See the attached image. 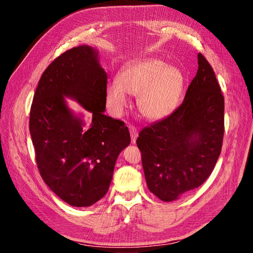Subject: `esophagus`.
I'll list each match as a JSON object with an SVG mask.
<instances>
[{
    "instance_id": "34e87169",
    "label": "esophagus",
    "mask_w": 253,
    "mask_h": 253,
    "mask_svg": "<svg viewBox=\"0 0 253 253\" xmlns=\"http://www.w3.org/2000/svg\"><path fill=\"white\" fill-rule=\"evenodd\" d=\"M128 128H129V134H131L132 143H135L137 137H138V131H137V128L134 126H128Z\"/></svg>"
}]
</instances>
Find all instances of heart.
<instances>
[{
	"mask_svg": "<svg viewBox=\"0 0 253 253\" xmlns=\"http://www.w3.org/2000/svg\"><path fill=\"white\" fill-rule=\"evenodd\" d=\"M179 68L165 65L157 59L137 60L119 72L117 82L106 86V100L114 112L127 105L126 94L137 95V104L143 117L160 120L176 109L183 88Z\"/></svg>",
	"mask_w": 253,
	"mask_h": 253,
	"instance_id": "obj_1",
	"label": "heart"
}]
</instances>
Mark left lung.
Returning a JSON list of instances; mask_svg holds the SVG:
<instances>
[{"label":"left lung","instance_id":"1","mask_svg":"<svg viewBox=\"0 0 253 253\" xmlns=\"http://www.w3.org/2000/svg\"><path fill=\"white\" fill-rule=\"evenodd\" d=\"M198 70L182 103L142 128L136 140L151 192L164 202L196 189L212 173L225 132V101L210 63L200 52Z\"/></svg>","mask_w":253,"mask_h":253}]
</instances>
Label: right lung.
<instances>
[{"mask_svg": "<svg viewBox=\"0 0 253 253\" xmlns=\"http://www.w3.org/2000/svg\"><path fill=\"white\" fill-rule=\"evenodd\" d=\"M87 45L56 58L38 83L29 131L41 177L61 200L88 207L106 194L119 153L131 142L127 126L103 114L108 75ZM64 96L91 112L85 129Z\"/></svg>", "mask_w": 253, "mask_h": 253, "instance_id": "1", "label": "right lung"}]
</instances>
